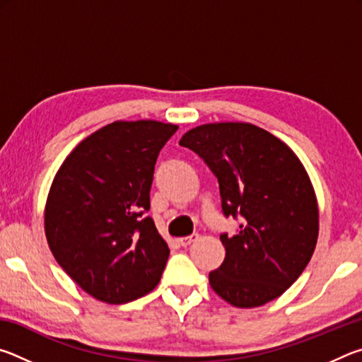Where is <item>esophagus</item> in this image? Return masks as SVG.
Instances as JSON below:
<instances>
[{"mask_svg": "<svg viewBox=\"0 0 362 362\" xmlns=\"http://www.w3.org/2000/svg\"><path fill=\"white\" fill-rule=\"evenodd\" d=\"M198 235H192V236H185V238H179V240H177V243L180 244L182 247H187V246H189V244L192 243H194L196 240H198Z\"/></svg>", "mask_w": 362, "mask_h": 362, "instance_id": "obj_1", "label": "esophagus"}]
</instances>
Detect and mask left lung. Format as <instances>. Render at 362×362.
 I'll use <instances>...</instances> for the list:
<instances>
[{
	"instance_id": "8db88e82",
	"label": "left lung",
	"mask_w": 362,
	"mask_h": 362,
	"mask_svg": "<svg viewBox=\"0 0 362 362\" xmlns=\"http://www.w3.org/2000/svg\"><path fill=\"white\" fill-rule=\"evenodd\" d=\"M180 145L217 177L225 217V260L209 273L214 291L238 308L272 302L296 283L315 252L320 212L310 177L283 140L249 122H214L188 131Z\"/></svg>"
}]
</instances>
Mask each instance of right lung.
<instances>
[{
    "label": "right lung",
    "instance_id": "1",
    "mask_svg": "<svg viewBox=\"0 0 362 362\" xmlns=\"http://www.w3.org/2000/svg\"><path fill=\"white\" fill-rule=\"evenodd\" d=\"M177 129L115 121L78 144L54 177L47 244L65 273L100 302H132L161 279L169 247L145 214L156 158Z\"/></svg>",
    "mask_w": 362,
    "mask_h": 362
}]
</instances>
